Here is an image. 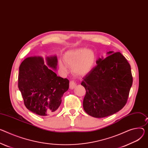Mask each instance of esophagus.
<instances>
[{"label":"esophagus","mask_w":148,"mask_h":148,"mask_svg":"<svg viewBox=\"0 0 148 148\" xmlns=\"http://www.w3.org/2000/svg\"><path fill=\"white\" fill-rule=\"evenodd\" d=\"M76 87V83L75 82H74L73 81H71L70 82V88L73 90L74 89L75 87Z\"/></svg>","instance_id":"1"}]
</instances>
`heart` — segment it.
<instances>
[{"mask_svg": "<svg viewBox=\"0 0 148 148\" xmlns=\"http://www.w3.org/2000/svg\"><path fill=\"white\" fill-rule=\"evenodd\" d=\"M64 60L73 68V71L75 74L84 75L90 73L94 69L96 57L92 51L86 48H79L66 52ZM60 66L62 70H66L65 65L62 62H60Z\"/></svg>", "mask_w": 148, "mask_h": 148, "instance_id": "1", "label": "heart"}]
</instances>
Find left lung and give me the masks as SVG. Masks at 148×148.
<instances>
[{
	"label": "left lung",
	"instance_id": "obj_1",
	"mask_svg": "<svg viewBox=\"0 0 148 148\" xmlns=\"http://www.w3.org/2000/svg\"><path fill=\"white\" fill-rule=\"evenodd\" d=\"M107 53L109 56L99 58L97 65L82 82L86 90L84 110L96 118L112 115L122 109L133 83L130 65L125 57L119 52Z\"/></svg>",
	"mask_w": 148,
	"mask_h": 148
}]
</instances>
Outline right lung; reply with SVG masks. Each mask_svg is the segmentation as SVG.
I'll list each match as a JSON object with an SVG mask.
<instances>
[{"instance_id": "add662e5", "label": "right lung", "mask_w": 148, "mask_h": 148, "mask_svg": "<svg viewBox=\"0 0 148 148\" xmlns=\"http://www.w3.org/2000/svg\"><path fill=\"white\" fill-rule=\"evenodd\" d=\"M47 65L41 57L25 58L19 66L18 88L25 106L38 115L46 116L60 107L64 93L69 88V80L58 77L56 56L47 57Z\"/></svg>"}]
</instances>
